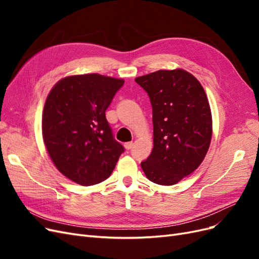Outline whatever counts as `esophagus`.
<instances>
[{
  "mask_svg": "<svg viewBox=\"0 0 259 259\" xmlns=\"http://www.w3.org/2000/svg\"><path fill=\"white\" fill-rule=\"evenodd\" d=\"M124 147H125V149H126V150H131V149L133 148V143H126V144H124Z\"/></svg>",
  "mask_w": 259,
  "mask_h": 259,
  "instance_id": "34e87169",
  "label": "esophagus"
}]
</instances>
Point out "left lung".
Segmentation results:
<instances>
[{"label":"left lung","instance_id":"8db88e82","mask_svg":"<svg viewBox=\"0 0 259 259\" xmlns=\"http://www.w3.org/2000/svg\"><path fill=\"white\" fill-rule=\"evenodd\" d=\"M152 106L153 149L142 167L150 182L171 186L204 160L213 123L201 83L183 69L159 70L136 77Z\"/></svg>","mask_w":259,"mask_h":259}]
</instances>
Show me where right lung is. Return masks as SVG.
Masks as SVG:
<instances>
[{
  "label": "right lung",
  "mask_w": 259,
  "mask_h": 259,
  "mask_svg": "<svg viewBox=\"0 0 259 259\" xmlns=\"http://www.w3.org/2000/svg\"><path fill=\"white\" fill-rule=\"evenodd\" d=\"M123 84L97 73L71 75L55 84L46 98L45 147L57 169L76 184L104 182L124 152L106 119L107 108Z\"/></svg>",
  "instance_id": "1"
}]
</instances>
